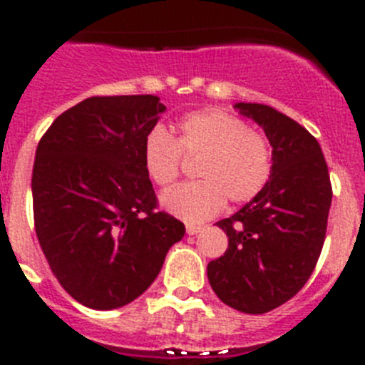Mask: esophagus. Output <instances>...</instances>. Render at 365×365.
Returning a JSON list of instances; mask_svg holds the SVG:
<instances>
[{"instance_id": "esophagus-1", "label": "esophagus", "mask_w": 365, "mask_h": 365, "mask_svg": "<svg viewBox=\"0 0 365 365\" xmlns=\"http://www.w3.org/2000/svg\"><path fill=\"white\" fill-rule=\"evenodd\" d=\"M201 230H202L201 225H193V222H188V225H186V234L188 235H195Z\"/></svg>"}]
</instances>
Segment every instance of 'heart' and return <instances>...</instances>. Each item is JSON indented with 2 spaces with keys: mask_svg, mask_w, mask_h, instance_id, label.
I'll return each mask as SVG.
<instances>
[{
  "mask_svg": "<svg viewBox=\"0 0 365 365\" xmlns=\"http://www.w3.org/2000/svg\"><path fill=\"white\" fill-rule=\"evenodd\" d=\"M185 159H199L201 180L180 185L163 195L164 210L188 222L214 217L225 205H245L259 195L272 173V150L265 137L241 118L221 109L185 115L175 138L157 125L144 138L143 163L148 177L160 188L172 186Z\"/></svg>",
  "mask_w": 365,
  "mask_h": 365,
  "instance_id": "obj_1",
  "label": "heart"
}]
</instances>
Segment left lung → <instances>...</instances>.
<instances>
[{
  "mask_svg": "<svg viewBox=\"0 0 365 365\" xmlns=\"http://www.w3.org/2000/svg\"><path fill=\"white\" fill-rule=\"evenodd\" d=\"M263 128L272 173L259 195L217 221L228 235L225 256L208 263L222 303L263 314L299 292L311 278L327 232L333 188L322 148L303 125L263 104H235Z\"/></svg>",
  "mask_w": 365,
  "mask_h": 365,
  "instance_id": "1",
  "label": "left lung"
}]
</instances>
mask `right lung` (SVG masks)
Segmentation results:
<instances>
[{"label":"right lung","mask_w":365,"mask_h":365,"mask_svg":"<svg viewBox=\"0 0 365 365\" xmlns=\"http://www.w3.org/2000/svg\"><path fill=\"white\" fill-rule=\"evenodd\" d=\"M159 96H91L40 138L32 168L38 241L54 278L96 311L128 305L160 272L185 225L159 210L144 170V138Z\"/></svg>","instance_id":"add662e5"}]
</instances>
